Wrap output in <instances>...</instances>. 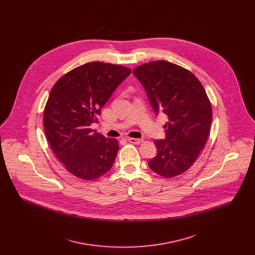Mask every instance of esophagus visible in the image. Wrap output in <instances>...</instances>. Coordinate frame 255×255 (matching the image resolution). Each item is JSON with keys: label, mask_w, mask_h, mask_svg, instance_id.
I'll return each mask as SVG.
<instances>
[{"label": "esophagus", "mask_w": 255, "mask_h": 255, "mask_svg": "<svg viewBox=\"0 0 255 255\" xmlns=\"http://www.w3.org/2000/svg\"><path fill=\"white\" fill-rule=\"evenodd\" d=\"M128 141L133 143V144H139L142 142V139L141 138H135V137H129L128 138Z\"/></svg>", "instance_id": "1"}]
</instances>
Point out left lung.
<instances>
[{
  "instance_id": "1",
  "label": "left lung",
  "mask_w": 255,
  "mask_h": 255,
  "mask_svg": "<svg viewBox=\"0 0 255 255\" xmlns=\"http://www.w3.org/2000/svg\"><path fill=\"white\" fill-rule=\"evenodd\" d=\"M133 73L154 112L168 117L166 138L154 141L158 154L149 160V167L161 177H176L191 167L206 145L212 122L209 98L193 73L168 61L146 63Z\"/></svg>"
}]
</instances>
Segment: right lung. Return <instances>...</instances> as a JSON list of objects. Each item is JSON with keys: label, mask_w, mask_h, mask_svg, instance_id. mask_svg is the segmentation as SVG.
<instances>
[{"label": "right lung", "mask_w": 255, "mask_h": 255, "mask_svg": "<svg viewBox=\"0 0 255 255\" xmlns=\"http://www.w3.org/2000/svg\"><path fill=\"white\" fill-rule=\"evenodd\" d=\"M131 73L121 65L90 62L64 74L44 110V129L56 158L73 176L93 181L109 171L119 151L116 138L90 128L116 88Z\"/></svg>", "instance_id": "obj_1"}]
</instances>
